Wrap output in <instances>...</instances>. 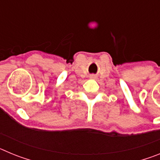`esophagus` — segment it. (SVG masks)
I'll list each match as a JSON object with an SVG mask.
<instances>
[{
	"label": "esophagus",
	"instance_id": "1",
	"mask_svg": "<svg viewBox=\"0 0 160 160\" xmlns=\"http://www.w3.org/2000/svg\"><path fill=\"white\" fill-rule=\"evenodd\" d=\"M90 78H95V76H94V75L90 76Z\"/></svg>",
	"mask_w": 160,
	"mask_h": 160
}]
</instances>
